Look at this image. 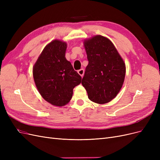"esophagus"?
<instances>
[{"mask_svg":"<svg viewBox=\"0 0 160 160\" xmlns=\"http://www.w3.org/2000/svg\"><path fill=\"white\" fill-rule=\"evenodd\" d=\"M78 73L81 76V77H83V75H84V69H79V70H78Z\"/></svg>","mask_w":160,"mask_h":160,"instance_id":"obj_1","label":"esophagus"}]
</instances>
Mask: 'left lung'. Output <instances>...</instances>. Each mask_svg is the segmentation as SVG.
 Returning <instances> with one entry per match:
<instances>
[{
  "instance_id": "1",
  "label": "left lung",
  "mask_w": 160,
  "mask_h": 160,
  "mask_svg": "<svg viewBox=\"0 0 160 160\" xmlns=\"http://www.w3.org/2000/svg\"><path fill=\"white\" fill-rule=\"evenodd\" d=\"M88 65L81 83L89 99L99 104L114 99L123 84L125 62L109 38L95 35L85 40Z\"/></svg>"
}]
</instances>
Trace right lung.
I'll return each instance as SVG.
<instances>
[{
  "mask_svg": "<svg viewBox=\"0 0 160 160\" xmlns=\"http://www.w3.org/2000/svg\"><path fill=\"white\" fill-rule=\"evenodd\" d=\"M67 45L55 39L47 45L34 65L33 78L41 95L47 102L62 107L72 98L81 77L65 58Z\"/></svg>",
  "mask_w": 160,
  "mask_h": 160,
  "instance_id": "add662e5",
  "label": "right lung"
}]
</instances>
